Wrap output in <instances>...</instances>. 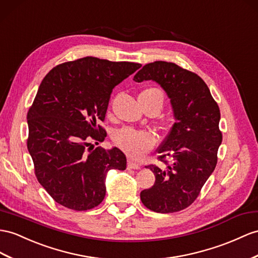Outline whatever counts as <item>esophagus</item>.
<instances>
[{"instance_id": "34e87169", "label": "esophagus", "mask_w": 258, "mask_h": 258, "mask_svg": "<svg viewBox=\"0 0 258 258\" xmlns=\"http://www.w3.org/2000/svg\"><path fill=\"white\" fill-rule=\"evenodd\" d=\"M127 168H128V169H140V168H141V164L135 162V161H133L132 159H128Z\"/></svg>"}]
</instances>
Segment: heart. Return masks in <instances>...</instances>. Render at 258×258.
<instances>
[{
  "mask_svg": "<svg viewBox=\"0 0 258 258\" xmlns=\"http://www.w3.org/2000/svg\"><path fill=\"white\" fill-rule=\"evenodd\" d=\"M153 95L161 96V92L156 88H148L143 90L140 97H148ZM113 142L116 146L123 149L131 157L141 158L156 146L157 137L148 131L135 130L133 127H122L114 133Z\"/></svg>",
  "mask_w": 258,
  "mask_h": 258,
  "instance_id": "obj_1",
  "label": "heart"
}]
</instances>
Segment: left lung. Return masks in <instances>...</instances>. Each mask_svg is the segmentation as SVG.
<instances>
[{
  "instance_id": "8db88e82",
  "label": "left lung",
  "mask_w": 258,
  "mask_h": 258,
  "mask_svg": "<svg viewBox=\"0 0 258 258\" xmlns=\"http://www.w3.org/2000/svg\"><path fill=\"white\" fill-rule=\"evenodd\" d=\"M160 84L172 103L176 122L158 148V160L167 167L149 164L156 181L141 193L142 203L156 213H176L187 208L214 172L222 142L220 110L208 86L195 73L172 62L148 63L134 81ZM170 156L172 162H168Z\"/></svg>"
}]
</instances>
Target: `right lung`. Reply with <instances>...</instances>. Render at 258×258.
<instances>
[{
  "instance_id": "obj_1",
  "label": "right lung",
  "mask_w": 258,
  "mask_h": 258,
  "mask_svg": "<svg viewBox=\"0 0 258 258\" xmlns=\"http://www.w3.org/2000/svg\"><path fill=\"white\" fill-rule=\"evenodd\" d=\"M142 64L86 56L52 69L27 113V148L35 174L53 200L82 211L105 196V174L126 169L120 149L94 148L104 141L103 122L112 90Z\"/></svg>"
}]
</instances>
